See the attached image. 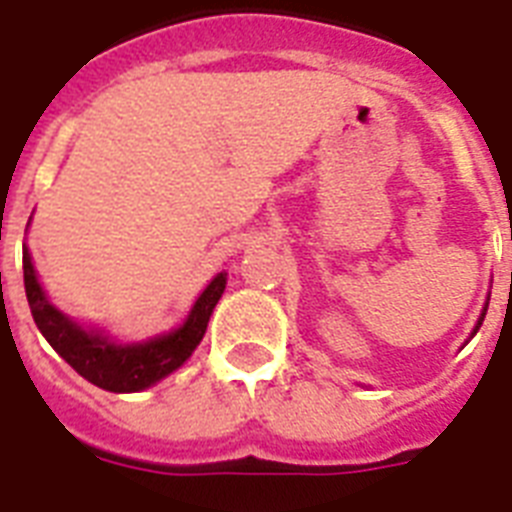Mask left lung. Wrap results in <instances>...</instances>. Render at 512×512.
I'll use <instances>...</instances> for the list:
<instances>
[{"mask_svg":"<svg viewBox=\"0 0 512 512\" xmlns=\"http://www.w3.org/2000/svg\"><path fill=\"white\" fill-rule=\"evenodd\" d=\"M484 316H486V313H481V321H484ZM481 321H478V327H481Z\"/></svg>","mask_w":512,"mask_h":512,"instance_id":"obj_1","label":"left lung"}]
</instances>
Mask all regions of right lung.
<instances>
[{
  "instance_id": "obj_1",
  "label": "right lung",
  "mask_w": 512,
  "mask_h": 512,
  "mask_svg": "<svg viewBox=\"0 0 512 512\" xmlns=\"http://www.w3.org/2000/svg\"><path fill=\"white\" fill-rule=\"evenodd\" d=\"M23 284H26L28 308L39 332L84 380L111 393H135L175 372L177 366L191 356L193 348L207 332L209 316L223 295L225 273H217L215 279L209 281V287L201 292L183 327L143 345H114L108 337L84 332L74 321H68L58 308H52L44 300L42 287L36 281L28 249H23Z\"/></svg>"
}]
</instances>
